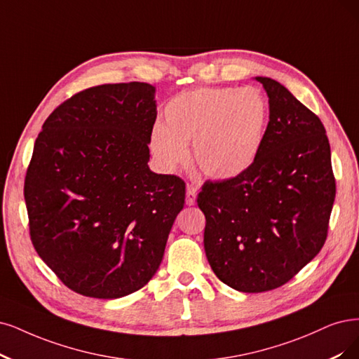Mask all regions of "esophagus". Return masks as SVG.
I'll list each match as a JSON object with an SVG mask.
<instances>
[{
	"label": "esophagus",
	"mask_w": 359,
	"mask_h": 359,
	"mask_svg": "<svg viewBox=\"0 0 359 359\" xmlns=\"http://www.w3.org/2000/svg\"><path fill=\"white\" fill-rule=\"evenodd\" d=\"M196 201V188L192 187V184H188L187 187V204L194 205Z\"/></svg>",
	"instance_id": "esophagus-1"
}]
</instances>
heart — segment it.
Returning <instances> with one entry per match:
<instances>
[{
    "label": "heart",
    "instance_id": "b5f03b06",
    "mask_svg": "<svg viewBox=\"0 0 359 359\" xmlns=\"http://www.w3.org/2000/svg\"><path fill=\"white\" fill-rule=\"evenodd\" d=\"M165 124L149 136L152 155L164 170L188 161L194 142L196 165L211 179L243 175L257 159L266 136L269 106L256 88L204 87L171 97Z\"/></svg>",
    "mask_w": 359,
    "mask_h": 359
}]
</instances>
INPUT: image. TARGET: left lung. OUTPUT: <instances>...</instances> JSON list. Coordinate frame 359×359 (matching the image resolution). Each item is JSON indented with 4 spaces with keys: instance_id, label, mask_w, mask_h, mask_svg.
<instances>
[{
    "instance_id": "8db88e82",
    "label": "left lung",
    "mask_w": 359,
    "mask_h": 359,
    "mask_svg": "<svg viewBox=\"0 0 359 359\" xmlns=\"http://www.w3.org/2000/svg\"><path fill=\"white\" fill-rule=\"evenodd\" d=\"M255 79L269 97L260 154L243 175L205 182L196 200L210 266L243 293L284 285L320 253L336 196L321 119L275 79Z\"/></svg>"
}]
</instances>
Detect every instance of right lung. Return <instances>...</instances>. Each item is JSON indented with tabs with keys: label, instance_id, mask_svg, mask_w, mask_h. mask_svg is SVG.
Instances as JSON below:
<instances>
[{
	"label": "right lung",
	"instance_id": "1",
	"mask_svg": "<svg viewBox=\"0 0 359 359\" xmlns=\"http://www.w3.org/2000/svg\"><path fill=\"white\" fill-rule=\"evenodd\" d=\"M155 87L79 91L43 124L25 177L38 256L75 293L118 299L149 283L184 205V182L151 171Z\"/></svg>",
	"mask_w": 359,
	"mask_h": 359
}]
</instances>
